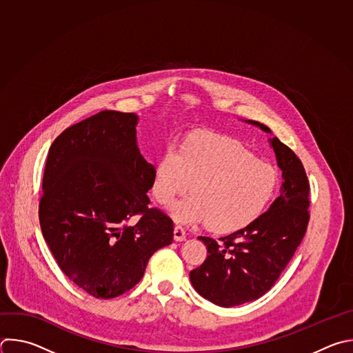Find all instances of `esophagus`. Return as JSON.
I'll return each mask as SVG.
<instances>
[{
    "label": "esophagus",
    "mask_w": 353,
    "mask_h": 353,
    "mask_svg": "<svg viewBox=\"0 0 353 353\" xmlns=\"http://www.w3.org/2000/svg\"><path fill=\"white\" fill-rule=\"evenodd\" d=\"M174 241H184L185 240V230L181 225H176L173 231Z\"/></svg>",
    "instance_id": "1"
}]
</instances>
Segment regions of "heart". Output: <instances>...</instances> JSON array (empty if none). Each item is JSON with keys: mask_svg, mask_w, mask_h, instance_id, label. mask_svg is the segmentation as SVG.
I'll return each instance as SVG.
<instances>
[{"mask_svg": "<svg viewBox=\"0 0 353 353\" xmlns=\"http://www.w3.org/2000/svg\"><path fill=\"white\" fill-rule=\"evenodd\" d=\"M191 185L194 194L172 203L170 214L180 223H209L214 231L230 232L262 214L274 194L277 172L237 143L196 137L181 150L166 148L155 166L152 192L168 203Z\"/></svg>", "mask_w": 353, "mask_h": 353, "instance_id": "b5f03b06", "label": "heart"}]
</instances>
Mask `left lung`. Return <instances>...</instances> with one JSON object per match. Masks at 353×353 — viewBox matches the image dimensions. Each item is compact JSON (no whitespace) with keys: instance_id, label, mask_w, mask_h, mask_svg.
<instances>
[{"instance_id":"obj_1","label":"left lung","mask_w":353,"mask_h":353,"mask_svg":"<svg viewBox=\"0 0 353 353\" xmlns=\"http://www.w3.org/2000/svg\"><path fill=\"white\" fill-rule=\"evenodd\" d=\"M244 122L272 134L259 122ZM269 144L283 172L280 195L251 224L221 237L220 243L198 237L209 255L190 272V280L201 296L221 307L265 295L294 256L307 227L309 181L303 165L277 137L269 139Z\"/></svg>"}]
</instances>
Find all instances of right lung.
<instances>
[{"instance_id": "right-lung-1", "label": "right lung", "mask_w": 353, "mask_h": 353, "mask_svg": "<svg viewBox=\"0 0 353 353\" xmlns=\"http://www.w3.org/2000/svg\"><path fill=\"white\" fill-rule=\"evenodd\" d=\"M137 125L136 113L101 110L61 133L46 163L43 236L61 270L101 299L132 290L173 241L172 219L147 206L155 168L140 152Z\"/></svg>"}]
</instances>
